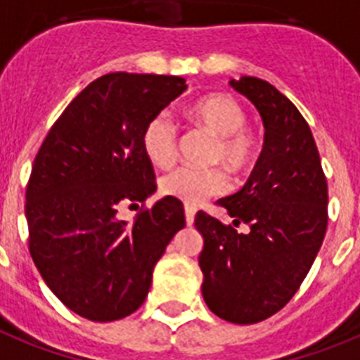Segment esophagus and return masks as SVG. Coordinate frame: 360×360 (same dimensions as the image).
I'll return each mask as SVG.
<instances>
[{
  "label": "esophagus",
  "instance_id": "esophagus-1",
  "mask_svg": "<svg viewBox=\"0 0 360 360\" xmlns=\"http://www.w3.org/2000/svg\"><path fill=\"white\" fill-rule=\"evenodd\" d=\"M184 213H186L187 226H191L193 221H195V213H197V207H195V206H189V204H186V206H184Z\"/></svg>",
  "mask_w": 360,
  "mask_h": 360
}]
</instances>
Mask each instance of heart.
Listing matches in <instances>:
<instances>
[{
    "instance_id": "obj_1",
    "label": "heart",
    "mask_w": 360,
    "mask_h": 360,
    "mask_svg": "<svg viewBox=\"0 0 360 360\" xmlns=\"http://www.w3.org/2000/svg\"><path fill=\"white\" fill-rule=\"evenodd\" d=\"M187 117L217 136L213 162L224 163L231 171L243 173L255 158V139L246 124V112L236 97L228 94H212L200 97L187 106ZM178 134L167 114L154 115L145 124L141 145L148 162L158 167H169L176 158ZM163 195L187 204H200L206 198L228 191L230 178L219 167L195 169L178 167L160 182Z\"/></svg>"
}]
</instances>
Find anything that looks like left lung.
<instances>
[{"mask_svg": "<svg viewBox=\"0 0 360 360\" xmlns=\"http://www.w3.org/2000/svg\"><path fill=\"white\" fill-rule=\"evenodd\" d=\"M230 86L257 108L265 143L243 189L217 200L230 226L206 212L195 217L204 239L198 265L210 311L255 323L285 307L313 266L328 228V182L307 121L281 91L257 77Z\"/></svg>", "mask_w": 360, "mask_h": 360, "instance_id": "8db88e82", "label": "left lung"}]
</instances>
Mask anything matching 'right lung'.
Masks as SVG:
<instances>
[{"mask_svg": "<svg viewBox=\"0 0 360 360\" xmlns=\"http://www.w3.org/2000/svg\"><path fill=\"white\" fill-rule=\"evenodd\" d=\"M187 90L171 75L108 73L62 112L25 193L29 250L46 285L82 319L112 322L147 298L154 265L186 226L182 202L163 197L136 221L121 207L154 191L145 124Z\"/></svg>", "mask_w": 360, "mask_h": 360, "instance_id": "right-lung-1", "label": "right lung"}]
</instances>
